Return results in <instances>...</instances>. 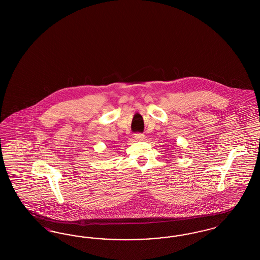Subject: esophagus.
I'll list each match as a JSON object with an SVG mask.
<instances>
[{
    "instance_id": "obj_1",
    "label": "esophagus",
    "mask_w": 260,
    "mask_h": 260,
    "mask_svg": "<svg viewBox=\"0 0 260 260\" xmlns=\"http://www.w3.org/2000/svg\"><path fill=\"white\" fill-rule=\"evenodd\" d=\"M135 138L138 141H143L145 139V136L142 135V134H136L135 135Z\"/></svg>"
}]
</instances>
